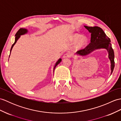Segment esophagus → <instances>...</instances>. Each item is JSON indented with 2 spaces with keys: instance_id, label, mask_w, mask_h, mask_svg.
<instances>
[{
  "instance_id": "34e87169",
  "label": "esophagus",
  "mask_w": 121,
  "mask_h": 121,
  "mask_svg": "<svg viewBox=\"0 0 121 121\" xmlns=\"http://www.w3.org/2000/svg\"><path fill=\"white\" fill-rule=\"evenodd\" d=\"M71 56H72V54L71 53L67 52V53H66L65 54H64V55L63 56V58H70L71 57Z\"/></svg>"
}]
</instances>
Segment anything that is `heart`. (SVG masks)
<instances>
[{
	"label": "heart",
	"instance_id": "b5f03b06",
	"mask_svg": "<svg viewBox=\"0 0 121 121\" xmlns=\"http://www.w3.org/2000/svg\"><path fill=\"white\" fill-rule=\"evenodd\" d=\"M80 37V35H75L74 36V40L75 41H77L76 43V46L77 48H81L85 46L86 43V40L85 38Z\"/></svg>",
	"mask_w": 121,
	"mask_h": 121
}]
</instances>
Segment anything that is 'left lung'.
Masks as SVG:
<instances>
[{"label":"left lung","instance_id":"1","mask_svg":"<svg viewBox=\"0 0 121 121\" xmlns=\"http://www.w3.org/2000/svg\"><path fill=\"white\" fill-rule=\"evenodd\" d=\"M85 27L91 33V42L84 49L78 50L76 54L85 56L90 54L95 49H106L109 52V58L111 61V74H112L114 67V54L111 44L110 39L106 35L103 30L99 27L85 26Z\"/></svg>","mask_w":121,"mask_h":121}]
</instances>
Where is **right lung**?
<instances>
[{
  "instance_id": "right-lung-1",
  "label": "right lung",
  "mask_w": 121,
  "mask_h": 121,
  "mask_svg": "<svg viewBox=\"0 0 121 121\" xmlns=\"http://www.w3.org/2000/svg\"><path fill=\"white\" fill-rule=\"evenodd\" d=\"M27 29H24V28H21V29H19L18 30V31L16 32V35H15V42H14V43H13V44L12 45V47H11V50H10V53H11V50H12V48H13V46L16 43V41H17V40H18V38H19V37H20V35H24V34H25V33H27ZM9 57H10V56H9ZM61 59H60L59 60H58V61L57 62V63H56V65H55V67H54V70H55V67H56V66H57V65H58V64H59V63L61 62Z\"/></svg>"
}]
</instances>
